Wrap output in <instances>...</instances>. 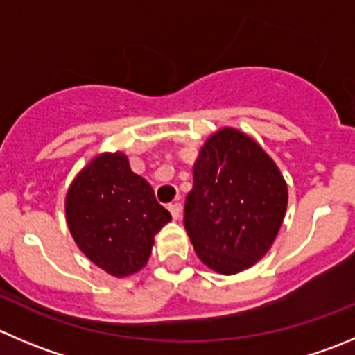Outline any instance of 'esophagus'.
Here are the masks:
<instances>
[{"label": "esophagus", "mask_w": 355, "mask_h": 355, "mask_svg": "<svg viewBox=\"0 0 355 355\" xmlns=\"http://www.w3.org/2000/svg\"><path fill=\"white\" fill-rule=\"evenodd\" d=\"M168 211H171L172 218H174V219H180L181 211H183V207H181L180 202H175V204H171V205H168Z\"/></svg>", "instance_id": "1"}]
</instances>
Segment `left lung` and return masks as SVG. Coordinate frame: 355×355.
Segmentation results:
<instances>
[{
	"label": "left lung",
	"instance_id": "left-lung-1",
	"mask_svg": "<svg viewBox=\"0 0 355 355\" xmlns=\"http://www.w3.org/2000/svg\"><path fill=\"white\" fill-rule=\"evenodd\" d=\"M288 184L275 162L248 134H212L193 165L184 228L204 265L234 275L272 248L284 221Z\"/></svg>",
	"mask_w": 355,
	"mask_h": 355
}]
</instances>
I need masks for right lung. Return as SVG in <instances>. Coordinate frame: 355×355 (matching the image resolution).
Here are the masks:
<instances>
[{
	"mask_svg": "<svg viewBox=\"0 0 355 355\" xmlns=\"http://www.w3.org/2000/svg\"><path fill=\"white\" fill-rule=\"evenodd\" d=\"M66 219L80 251L113 277L146 265L155 235L171 221L153 188L134 174L127 155H97L82 168L66 195Z\"/></svg>",
	"mask_w": 355,
	"mask_h": 355,
	"instance_id": "right-lung-1",
	"label": "right lung"
}]
</instances>
